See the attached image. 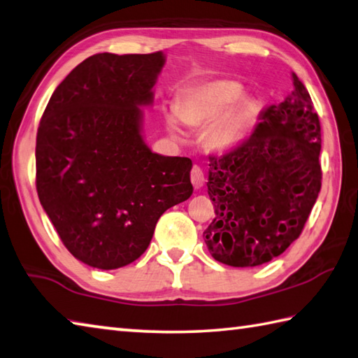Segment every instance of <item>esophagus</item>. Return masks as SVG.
Instances as JSON below:
<instances>
[{
  "label": "esophagus",
  "mask_w": 358,
  "mask_h": 358,
  "mask_svg": "<svg viewBox=\"0 0 358 358\" xmlns=\"http://www.w3.org/2000/svg\"><path fill=\"white\" fill-rule=\"evenodd\" d=\"M191 181H192V185H194L195 189H200L203 185H205V181H206L205 172H203V169H201V167H200L199 164H195V166L192 167V171H191Z\"/></svg>",
  "instance_id": "esophagus-1"
}]
</instances>
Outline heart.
Masks as SVG:
<instances>
[{"label": "heart", "instance_id": "heart-1", "mask_svg": "<svg viewBox=\"0 0 358 358\" xmlns=\"http://www.w3.org/2000/svg\"><path fill=\"white\" fill-rule=\"evenodd\" d=\"M242 94V88L233 80H214L199 88L185 102L180 117L189 125H205L217 121L209 129L208 141L214 149H228L234 145L242 135L250 119L248 107L243 102H232ZM232 103L234 105L231 106ZM171 130L177 131L178 125L173 117L169 119Z\"/></svg>", "mask_w": 358, "mask_h": 358}]
</instances>
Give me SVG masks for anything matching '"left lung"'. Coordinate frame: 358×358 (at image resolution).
<instances>
[{
  "mask_svg": "<svg viewBox=\"0 0 358 358\" xmlns=\"http://www.w3.org/2000/svg\"><path fill=\"white\" fill-rule=\"evenodd\" d=\"M259 115L253 133L209 155L208 194L215 217L206 228L211 256L231 267H257L282 255L304 229L321 180V125L304 83Z\"/></svg>",
  "mask_w": 358,
  "mask_h": 358,
  "instance_id": "obj_1",
  "label": "left lung"
}]
</instances>
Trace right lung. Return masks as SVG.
Returning <instances> with one entry per match:
<instances>
[{
  "label": "right lung",
  "mask_w": 358,
  "mask_h": 358,
  "mask_svg": "<svg viewBox=\"0 0 358 358\" xmlns=\"http://www.w3.org/2000/svg\"><path fill=\"white\" fill-rule=\"evenodd\" d=\"M163 52L94 54L55 88L35 145L38 199L69 253L115 270L149 247L166 209L192 194V161L153 153L141 110Z\"/></svg>",
  "instance_id": "obj_1"
}]
</instances>
